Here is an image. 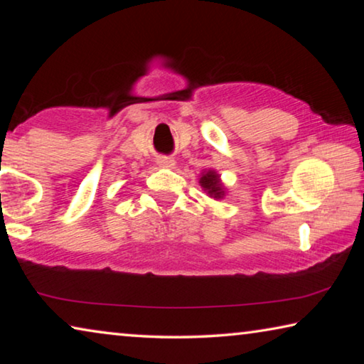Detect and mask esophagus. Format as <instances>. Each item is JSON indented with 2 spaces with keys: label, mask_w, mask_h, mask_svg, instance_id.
<instances>
[{
  "label": "esophagus",
  "mask_w": 364,
  "mask_h": 364,
  "mask_svg": "<svg viewBox=\"0 0 364 364\" xmlns=\"http://www.w3.org/2000/svg\"><path fill=\"white\" fill-rule=\"evenodd\" d=\"M157 165L160 168H175V160L170 159V157H159L157 159Z\"/></svg>",
  "instance_id": "obj_1"
}]
</instances>
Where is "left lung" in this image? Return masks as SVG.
<instances>
[{"label":"left lung","instance_id":"8db88e82","mask_svg":"<svg viewBox=\"0 0 364 364\" xmlns=\"http://www.w3.org/2000/svg\"><path fill=\"white\" fill-rule=\"evenodd\" d=\"M199 184L200 188L205 191L208 197H212L215 200H221L226 196V186L221 181L220 173L217 170L208 168L204 170L199 176Z\"/></svg>","mask_w":364,"mask_h":364}]
</instances>
